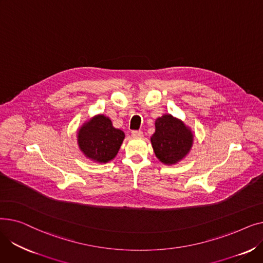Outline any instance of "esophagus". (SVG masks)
<instances>
[{
  "instance_id": "obj_1",
  "label": "esophagus",
  "mask_w": 263,
  "mask_h": 263,
  "mask_svg": "<svg viewBox=\"0 0 263 263\" xmlns=\"http://www.w3.org/2000/svg\"><path fill=\"white\" fill-rule=\"evenodd\" d=\"M132 136L133 137H143L144 136V134H143V132L142 131H132Z\"/></svg>"
}]
</instances>
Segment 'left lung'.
<instances>
[{"mask_svg": "<svg viewBox=\"0 0 263 263\" xmlns=\"http://www.w3.org/2000/svg\"><path fill=\"white\" fill-rule=\"evenodd\" d=\"M156 132L151 136L156 157L163 164L173 165L180 162L193 146L192 130L184 122L171 114H165L156 120Z\"/></svg>", "mask_w": 263, "mask_h": 263, "instance_id": "1", "label": "left lung"}]
</instances>
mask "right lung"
I'll list each match as a JSON object with an SVG mask.
<instances>
[{"instance_id":"right-lung-1","label":"right lung","mask_w":263,"mask_h":263,"mask_svg":"<svg viewBox=\"0 0 263 263\" xmlns=\"http://www.w3.org/2000/svg\"><path fill=\"white\" fill-rule=\"evenodd\" d=\"M124 133L113 127L110 119L96 115L79 129L78 144L84 156L95 162L113 160L123 142Z\"/></svg>"}]
</instances>
